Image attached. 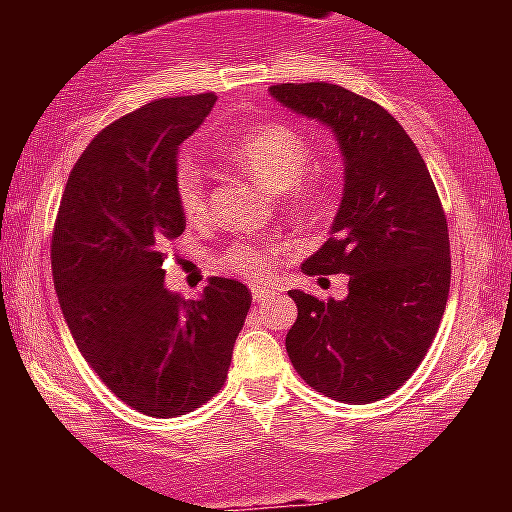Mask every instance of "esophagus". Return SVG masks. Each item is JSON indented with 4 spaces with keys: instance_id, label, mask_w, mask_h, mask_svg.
I'll use <instances>...</instances> for the list:
<instances>
[{
    "instance_id": "1",
    "label": "esophagus",
    "mask_w": 512,
    "mask_h": 512,
    "mask_svg": "<svg viewBox=\"0 0 512 512\" xmlns=\"http://www.w3.org/2000/svg\"><path fill=\"white\" fill-rule=\"evenodd\" d=\"M251 295H253V300H256V302H264V300H269V297L277 295V292H274L271 287H264V284H253Z\"/></svg>"
}]
</instances>
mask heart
Instances as JSON below:
<instances>
[{
    "label": "heart",
    "mask_w": 512,
    "mask_h": 512,
    "mask_svg": "<svg viewBox=\"0 0 512 512\" xmlns=\"http://www.w3.org/2000/svg\"><path fill=\"white\" fill-rule=\"evenodd\" d=\"M228 156L246 169L259 184L271 192H300V179L312 161V143L295 128L282 122L256 125L228 148ZM176 205L187 220H200L207 212L205 171L189 153L176 158L171 174ZM279 248L274 243L235 241L225 248V269L248 279H266L277 269Z\"/></svg>",
    "instance_id": "b5f03b06"
}]
</instances>
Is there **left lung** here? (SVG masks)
I'll list each match as a JSON object with an SVG mask.
<instances>
[{"label": "left lung", "mask_w": 512, "mask_h": 512, "mask_svg": "<svg viewBox=\"0 0 512 512\" xmlns=\"http://www.w3.org/2000/svg\"><path fill=\"white\" fill-rule=\"evenodd\" d=\"M271 97L328 125L346 164L330 238L302 264L310 277L348 274L343 300L289 289L297 320L292 366L312 390L366 405L418 369L451 287L449 225L423 156L400 122L338 84H277Z\"/></svg>", "instance_id": "1"}]
</instances>
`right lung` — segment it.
Returning <instances> with one entry per match:
<instances>
[{
  "mask_svg": "<svg viewBox=\"0 0 512 512\" xmlns=\"http://www.w3.org/2000/svg\"><path fill=\"white\" fill-rule=\"evenodd\" d=\"M215 99H156L107 125L71 169L53 228V284L76 346L151 418L217 395L251 307L235 279L210 277L200 300L164 287L166 248L187 225L171 189L176 153Z\"/></svg>",
  "mask_w": 512,
  "mask_h": 512,
  "instance_id": "right-lung-1",
  "label": "right lung"
}]
</instances>
